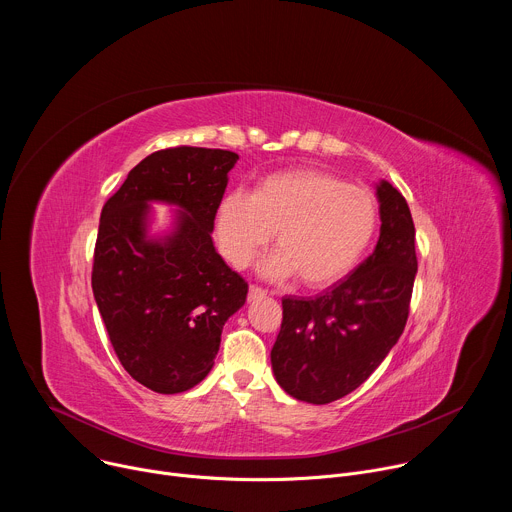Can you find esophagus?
Returning a JSON list of instances; mask_svg holds the SVG:
<instances>
[{
	"mask_svg": "<svg viewBox=\"0 0 512 512\" xmlns=\"http://www.w3.org/2000/svg\"><path fill=\"white\" fill-rule=\"evenodd\" d=\"M267 296V291L263 287H257V285H251L249 287V302H255V300H261Z\"/></svg>",
	"mask_w": 512,
	"mask_h": 512,
	"instance_id": "1",
	"label": "esophagus"
}]
</instances>
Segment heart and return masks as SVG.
<instances>
[{"instance_id":"obj_1","label":"heart","mask_w":512,"mask_h":512,"mask_svg":"<svg viewBox=\"0 0 512 512\" xmlns=\"http://www.w3.org/2000/svg\"><path fill=\"white\" fill-rule=\"evenodd\" d=\"M377 229L375 194L324 170L269 174L253 194L227 192L214 216L218 249L231 265H249L275 233L279 249L261 263V273L271 279L298 273L312 289L344 279Z\"/></svg>"}]
</instances>
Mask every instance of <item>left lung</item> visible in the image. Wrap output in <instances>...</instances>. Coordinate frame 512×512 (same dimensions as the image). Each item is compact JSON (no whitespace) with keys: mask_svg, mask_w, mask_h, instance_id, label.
I'll use <instances>...</instances> for the list:
<instances>
[{"mask_svg":"<svg viewBox=\"0 0 512 512\" xmlns=\"http://www.w3.org/2000/svg\"><path fill=\"white\" fill-rule=\"evenodd\" d=\"M381 235L373 255L316 298L281 300L271 348L279 387L326 405L367 381L403 334L417 273L415 227L403 194L377 184Z\"/></svg>","mask_w":512,"mask_h":512,"instance_id":"obj_1","label":"left lung"}]
</instances>
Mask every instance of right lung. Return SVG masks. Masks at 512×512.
Masks as SVG:
<instances>
[{"instance_id": "add662e5", "label": "right lung", "mask_w": 512, "mask_h": 512, "mask_svg": "<svg viewBox=\"0 0 512 512\" xmlns=\"http://www.w3.org/2000/svg\"><path fill=\"white\" fill-rule=\"evenodd\" d=\"M237 160L190 145L154 152L103 206L95 302L123 369L156 393H184L210 373L225 322L247 300L210 237ZM152 201L179 208L162 238L149 237Z\"/></svg>"}]
</instances>
